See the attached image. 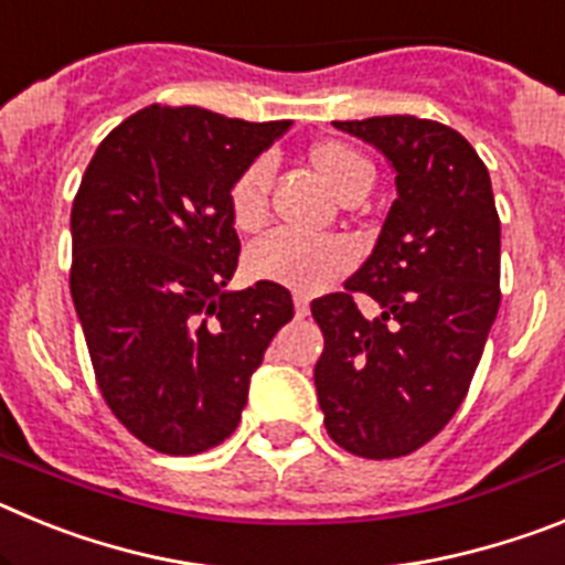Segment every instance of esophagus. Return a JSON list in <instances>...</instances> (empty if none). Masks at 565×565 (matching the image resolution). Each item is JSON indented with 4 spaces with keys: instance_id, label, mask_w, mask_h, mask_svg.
I'll list each match as a JSON object with an SVG mask.
<instances>
[{
    "instance_id": "esophagus-1",
    "label": "esophagus",
    "mask_w": 565,
    "mask_h": 565,
    "mask_svg": "<svg viewBox=\"0 0 565 565\" xmlns=\"http://www.w3.org/2000/svg\"><path fill=\"white\" fill-rule=\"evenodd\" d=\"M294 311H297V317H308L311 313V302H308V297H302V294H294Z\"/></svg>"
}]
</instances>
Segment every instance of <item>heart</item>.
I'll return each mask as SVG.
<instances>
[{
  "label": "heart",
  "mask_w": 565,
  "mask_h": 565,
  "mask_svg": "<svg viewBox=\"0 0 565 565\" xmlns=\"http://www.w3.org/2000/svg\"><path fill=\"white\" fill-rule=\"evenodd\" d=\"M306 161L342 203L362 201L371 189L373 169L362 154L342 141H313ZM228 217L237 232H259L268 217V167L248 163L228 186ZM353 263L351 248L339 239H302L274 232L257 239L246 252V271L259 282H277L299 294H313L331 286Z\"/></svg>",
  "instance_id": "heart-1"
}]
</instances>
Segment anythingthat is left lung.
<instances>
[{
    "label": "left lung",
    "instance_id": "1",
    "mask_svg": "<svg viewBox=\"0 0 565 565\" xmlns=\"http://www.w3.org/2000/svg\"><path fill=\"white\" fill-rule=\"evenodd\" d=\"M382 149L398 198L342 291L311 302L326 337L313 367L326 430L359 458H402L461 407L501 306V221L472 143L416 115L333 121ZM376 298L367 320L355 294Z\"/></svg>",
    "mask_w": 565,
    "mask_h": 565
}]
</instances>
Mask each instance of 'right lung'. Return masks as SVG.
<instances>
[{"label": "right lung", "instance_id": "add662e5", "mask_svg": "<svg viewBox=\"0 0 565 565\" xmlns=\"http://www.w3.org/2000/svg\"><path fill=\"white\" fill-rule=\"evenodd\" d=\"M288 127L149 104L87 163L70 214V294L104 402L152 450L226 441L294 317L277 282L226 291L239 257L228 186Z\"/></svg>", "mask_w": 565, "mask_h": 565}]
</instances>
